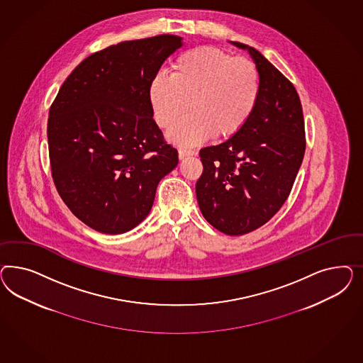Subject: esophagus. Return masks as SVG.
I'll use <instances>...</instances> for the list:
<instances>
[{
  "instance_id": "esophagus-1",
  "label": "esophagus",
  "mask_w": 363,
  "mask_h": 363,
  "mask_svg": "<svg viewBox=\"0 0 363 363\" xmlns=\"http://www.w3.org/2000/svg\"><path fill=\"white\" fill-rule=\"evenodd\" d=\"M197 152L196 150H191V149H185V147H179L178 149V157L182 160L185 157H190V155H196Z\"/></svg>"
}]
</instances>
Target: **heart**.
<instances>
[{
  "label": "heart",
  "mask_w": 363,
  "mask_h": 363,
  "mask_svg": "<svg viewBox=\"0 0 363 363\" xmlns=\"http://www.w3.org/2000/svg\"><path fill=\"white\" fill-rule=\"evenodd\" d=\"M259 94V72L252 60L209 46L178 55L170 77L158 74L149 85V102L161 129H170L190 106L191 114L167 134L182 146L213 134L220 140L237 135L252 118Z\"/></svg>",
  "instance_id": "1"
}]
</instances>
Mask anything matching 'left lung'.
<instances>
[{"label":"left lung","instance_id":"left-lung-1","mask_svg":"<svg viewBox=\"0 0 363 363\" xmlns=\"http://www.w3.org/2000/svg\"><path fill=\"white\" fill-rule=\"evenodd\" d=\"M246 49L261 78L252 118L237 135L201 149L198 205L217 230L242 235L261 228L282 208L302 164L306 140L294 85L252 46Z\"/></svg>","mask_w":363,"mask_h":363}]
</instances>
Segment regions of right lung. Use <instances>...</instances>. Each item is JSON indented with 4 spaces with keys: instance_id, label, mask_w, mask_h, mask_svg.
<instances>
[{
    "instance_id": "add662e5",
    "label": "right lung",
    "mask_w": 363,
    "mask_h": 363,
    "mask_svg": "<svg viewBox=\"0 0 363 363\" xmlns=\"http://www.w3.org/2000/svg\"><path fill=\"white\" fill-rule=\"evenodd\" d=\"M182 46L172 34L123 41L89 55L58 90L48 120L52 177L89 228L121 234L141 223L158 182L178 165L153 120L149 85Z\"/></svg>"
}]
</instances>
